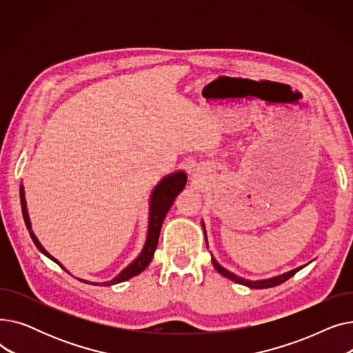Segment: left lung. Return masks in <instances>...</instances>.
Instances as JSON below:
<instances>
[{"label":"left lung","instance_id":"obj_1","mask_svg":"<svg viewBox=\"0 0 353 353\" xmlns=\"http://www.w3.org/2000/svg\"><path fill=\"white\" fill-rule=\"evenodd\" d=\"M201 226H203V230H205L206 245H208L206 229H205V223H203V221H201ZM212 263H213V266L216 268V270H217L221 276L228 277V279H230V281H233V282H236V283L245 285V286H248V288H250V289H268V288L277 286V285H281V283L286 282L288 279H290V277H292L294 273H298L301 269H303V268H305V266H299V268H296V269H293V270H290V272H286V273H283V274L269 277V279H262V281H248V279H243V277H240V276H237V274L232 273L230 270L225 269V268L221 266V265H219V263H217V261H216V259H214L213 256H212Z\"/></svg>","mask_w":353,"mask_h":353}]
</instances>
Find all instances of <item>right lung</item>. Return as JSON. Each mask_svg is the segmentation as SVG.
<instances>
[{
    "instance_id": "right-lung-1",
    "label": "right lung",
    "mask_w": 353,
    "mask_h": 353,
    "mask_svg": "<svg viewBox=\"0 0 353 353\" xmlns=\"http://www.w3.org/2000/svg\"><path fill=\"white\" fill-rule=\"evenodd\" d=\"M188 181V176L184 172H176L172 174H167L165 177H163L157 186L154 188L152 196H150V213H148V229H147V239L143 250L140 252V254L134 259V261L130 263L125 269H123L114 279H111L108 282H103V283H97V282H88V281H83L79 279L84 283H91V285H104V286H111V285H117L121 282H125L132 277L137 276L139 273H141L148 265H150L152 259L154 256L157 243H159V236H160V230H161V225L163 220L167 214V212L170 210L174 199L177 197V194L184 189ZM20 199H21V209H23V216H24V221L26 226L30 230V236L32 239L34 245L37 246L43 254H46L48 259H51L52 262H55L57 265H60L63 268V265L57 261V259L52 257L44 248L43 245L39 242V239L34 234L32 229H31V221H30V216H28V210H27V201H26V192H24V186L21 184L20 186ZM65 272H68L65 268H63Z\"/></svg>"
}]
</instances>
